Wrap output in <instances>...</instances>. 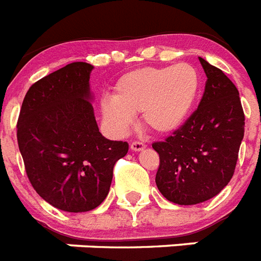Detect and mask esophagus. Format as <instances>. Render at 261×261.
<instances>
[{
	"label": "esophagus",
	"instance_id": "obj_1",
	"mask_svg": "<svg viewBox=\"0 0 261 261\" xmlns=\"http://www.w3.org/2000/svg\"><path fill=\"white\" fill-rule=\"evenodd\" d=\"M144 148H145V144L140 143V141H133L132 144H130V149L135 152H140L143 151Z\"/></svg>",
	"mask_w": 261,
	"mask_h": 261
}]
</instances>
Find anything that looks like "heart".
I'll use <instances>...</instances> for the list:
<instances>
[{
  "instance_id": "heart-1",
  "label": "heart",
  "mask_w": 261,
  "mask_h": 261,
  "mask_svg": "<svg viewBox=\"0 0 261 261\" xmlns=\"http://www.w3.org/2000/svg\"><path fill=\"white\" fill-rule=\"evenodd\" d=\"M201 90V76L191 64L137 68L122 75L113 98H103V124L114 136H124L141 113L145 126L160 135L178 130L193 112Z\"/></svg>"
}]
</instances>
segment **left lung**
<instances>
[{
    "instance_id": "obj_1",
    "label": "left lung",
    "mask_w": 261,
    "mask_h": 261,
    "mask_svg": "<svg viewBox=\"0 0 261 261\" xmlns=\"http://www.w3.org/2000/svg\"><path fill=\"white\" fill-rule=\"evenodd\" d=\"M206 81L198 109L183 126L152 147L160 158L156 186L178 205H197L221 193L233 176L244 137V112L230 79L199 58Z\"/></svg>"
}]
</instances>
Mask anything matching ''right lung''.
I'll list each match as a JSON object with an SVG mask.
<instances>
[{
	"label": "right lung",
	"instance_id": "add662e5",
	"mask_svg": "<svg viewBox=\"0 0 261 261\" xmlns=\"http://www.w3.org/2000/svg\"><path fill=\"white\" fill-rule=\"evenodd\" d=\"M93 66L75 62L29 87L17 122L18 148L36 193L54 207L90 212L109 193L126 141L101 135L93 109Z\"/></svg>",
	"mask_w": 261,
	"mask_h": 261
}]
</instances>
